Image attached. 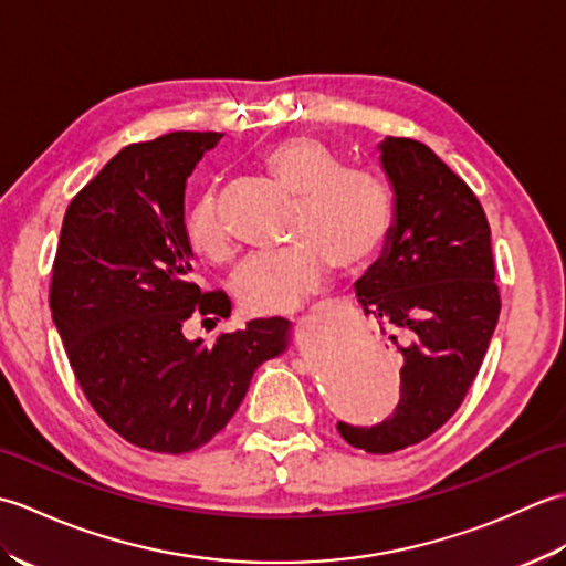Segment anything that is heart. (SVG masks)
<instances>
[{
    "instance_id": "b5f03b06",
    "label": "heart",
    "mask_w": 566,
    "mask_h": 566,
    "mask_svg": "<svg viewBox=\"0 0 566 566\" xmlns=\"http://www.w3.org/2000/svg\"><path fill=\"white\" fill-rule=\"evenodd\" d=\"M260 167L296 195L290 223L294 243L250 255L233 290L252 314L290 311L314 294L331 264L353 272L377 255L394 223V195L375 170L343 165V155L316 136H286L260 153ZM191 250L209 262L231 258V238L203 195L187 221Z\"/></svg>"
}]
</instances>
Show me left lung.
Listing matches in <instances>:
<instances>
[{
    "instance_id": "obj_1",
    "label": "left lung",
    "mask_w": 566,
    "mask_h": 566,
    "mask_svg": "<svg viewBox=\"0 0 566 566\" xmlns=\"http://www.w3.org/2000/svg\"><path fill=\"white\" fill-rule=\"evenodd\" d=\"M379 153L394 223L355 292L403 357L401 399L381 423H338V432L357 450L389 454L426 440L460 408L484 363L501 296L486 213L464 179L411 138L389 136Z\"/></svg>"
}]
</instances>
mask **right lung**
Returning a JSON list of instances; mask_svg holds the SVG:
<instances>
[{"label": "right lung", "instance_id": "add662e5", "mask_svg": "<svg viewBox=\"0 0 566 566\" xmlns=\"http://www.w3.org/2000/svg\"><path fill=\"white\" fill-rule=\"evenodd\" d=\"M221 136L175 130L124 148L70 201L57 240L51 314L70 367L104 423L150 452L207 444L290 345L286 318H255L211 347L182 333L195 314L231 316L223 292L195 282L185 226L187 177Z\"/></svg>", "mask_w": 566, "mask_h": 566}]
</instances>
